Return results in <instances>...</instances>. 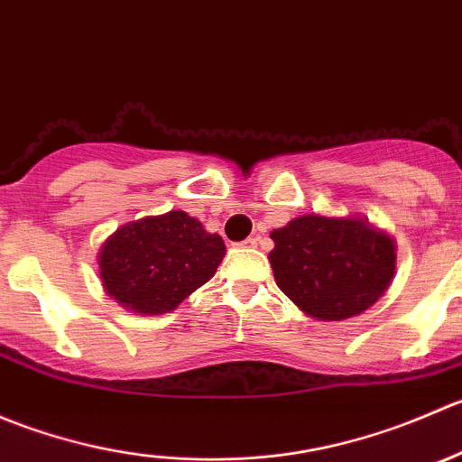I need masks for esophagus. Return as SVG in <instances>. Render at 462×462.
<instances>
[{
    "instance_id": "esophagus-1",
    "label": "esophagus",
    "mask_w": 462,
    "mask_h": 462,
    "mask_svg": "<svg viewBox=\"0 0 462 462\" xmlns=\"http://www.w3.org/2000/svg\"><path fill=\"white\" fill-rule=\"evenodd\" d=\"M241 248H254V245H257V239H254V236H248V239L245 241H241Z\"/></svg>"
}]
</instances>
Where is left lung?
<instances>
[{"label": "left lung", "instance_id": "1", "mask_svg": "<svg viewBox=\"0 0 462 462\" xmlns=\"http://www.w3.org/2000/svg\"><path fill=\"white\" fill-rule=\"evenodd\" d=\"M274 282L310 318L339 321L371 309L389 288L395 244L362 218L297 217L273 230Z\"/></svg>", "mask_w": 462, "mask_h": 462}]
</instances>
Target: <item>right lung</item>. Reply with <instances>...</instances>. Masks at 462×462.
<instances>
[{
	"label": "right lung",
	"mask_w": 462,
	"mask_h": 462,
	"mask_svg": "<svg viewBox=\"0 0 462 462\" xmlns=\"http://www.w3.org/2000/svg\"><path fill=\"white\" fill-rule=\"evenodd\" d=\"M226 254L218 235H209L185 212L147 217L116 230L100 253L106 292L134 313L161 315L209 282Z\"/></svg>",
	"instance_id": "add662e5"
}]
</instances>
